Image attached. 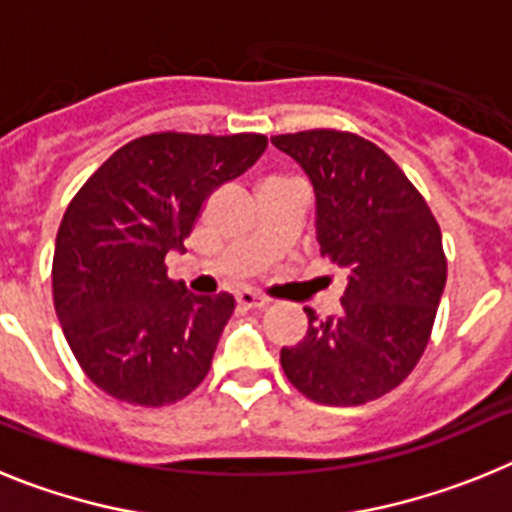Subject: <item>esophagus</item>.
Instances as JSON below:
<instances>
[{"label": "esophagus", "mask_w": 512, "mask_h": 512, "mask_svg": "<svg viewBox=\"0 0 512 512\" xmlns=\"http://www.w3.org/2000/svg\"><path fill=\"white\" fill-rule=\"evenodd\" d=\"M235 302H238V307H243V310H261V307L269 305V300L256 295V292H238V295H235Z\"/></svg>", "instance_id": "1"}]
</instances>
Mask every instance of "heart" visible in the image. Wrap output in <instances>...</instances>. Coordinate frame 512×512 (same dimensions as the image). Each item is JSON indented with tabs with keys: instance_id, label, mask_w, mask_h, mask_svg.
Segmentation results:
<instances>
[{
	"instance_id": "1",
	"label": "heart",
	"mask_w": 512,
	"mask_h": 512,
	"mask_svg": "<svg viewBox=\"0 0 512 512\" xmlns=\"http://www.w3.org/2000/svg\"><path fill=\"white\" fill-rule=\"evenodd\" d=\"M266 182H269V179H266Z\"/></svg>"
}]
</instances>
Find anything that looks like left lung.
Segmentation results:
<instances>
[{"label":"left lung","mask_w":512,"mask_h":512,"mask_svg":"<svg viewBox=\"0 0 512 512\" xmlns=\"http://www.w3.org/2000/svg\"><path fill=\"white\" fill-rule=\"evenodd\" d=\"M315 189L320 253L346 271L341 312H307L282 369L320 405H364L395 390L431 338L446 287L441 228L418 189L372 140L341 130L274 135Z\"/></svg>","instance_id":"obj_1"}]
</instances>
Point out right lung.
Masks as SVG:
<instances>
[{
    "label": "right lung",
    "instance_id": "obj_1",
    "mask_svg": "<svg viewBox=\"0 0 512 512\" xmlns=\"http://www.w3.org/2000/svg\"><path fill=\"white\" fill-rule=\"evenodd\" d=\"M266 135L153 133L112 153L66 207L53 305L76 361L115 400L161 408L207 377L235 300L166 277L205 200L251 169Z\"/></svg>",
    "mask_w": 512,
    "mask_h": 512
}]
</instances>
